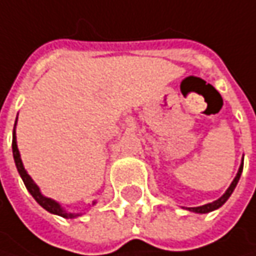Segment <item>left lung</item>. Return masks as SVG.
Here are the masks:
<instances>
[{
    "label": "left lung",
    "mask_w": 256,
    "mask_h": 256,
    "mask_svg": "<svg viewBox=\"0 0 256 256\" xmlns=\"http://www.w3.org/2000/svg\"><path fill=\"white\" fill-rule=\"evenodd\" d=\"M242 170H244V158H242V162L240 165V170L236 172V176L234 178V181L231 182V185L228 186V190L225 191V194L220 196L216 201L214 202H210V204H205V205H201V206H194V208H186L188 211L191 212H195V214H208V212H212L215 211V210H218V208H221L222 205L225 204V202L228 201V198L231 196V194L234 192L235 190V186H236V184L240 181V178H241V174H242Z\"/></svg>",
    "instance_id": "1"
}]
</instances>
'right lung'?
Listing matches in <instances>:
<instances>
[{
	"label": "right lung",
	"mask_w": 256,
	"mask_h": 256,
	"mask_svg": "<svg viewBox=\"0 0 256 256\" xmlns=\"http://www.w3.org/2000/svg\"><path fill=\"white\" fill-rule=\"evenodd\" d=\"M16 120H18V116H16ZM15 126H16V121H15L14 125V131H12V155H14V161L15 165H16V170H18V174L21 175V178H22V181H24L25 186H26V190L28 192L34 196V200L44 210H46L48 212H51V214H54V215H58V216H62V218H66V220H74V218H78V216H81L82 215V212H71V211H66L64 210L62 206H61V204L60 202H56L52 198H48V196H45L41 194L40 191V186L36 185L34 182V180L28 175V172L24 168V164H22V160H21V154H20V150H18V145H16V134H15ZM96 201H92V205H95Z\"/></svg>",
	"instance_id": "1"
}]
</instances>
